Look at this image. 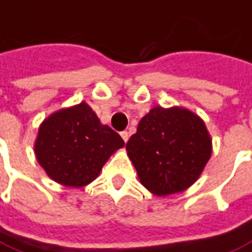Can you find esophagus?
Masks as SVG:
<instances>
[{"label":"esophagus","mask_w":252,"mask_h":252,"mask_svg":"<svg viewBox=\"0 0 252 252\" xmlns=\"http://www.w3.org/2000/svg\"><path fill=\"white\" fill-rule=\"evenodd\" d=\"M121 137H122V139L125 141V143L128 141V133H127V131H122V133H121Z\"/></svg>","instance_id":"34e87169"}]
</instances>
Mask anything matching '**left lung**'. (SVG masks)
I'll use <instances>...</instances> for the list:
<instances>
[{"label": "left lung", "instance_id": "8db88e82", "mask_svg": "<svg viewBox=\"0 0 252 252\" xmlns=\"http://www.w3.org/2000/svg\"><path fill=\"white\" fill-rule=\"evenodd\" d=\"M139 182L158 196L187 190L213 153V139L199 115L181 106H155L139 121L126 145Z\"/></svg>", "mask_w": 252, "mask_h": 252}]
</instances>
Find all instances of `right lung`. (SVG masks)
I'll return each instance as SVG.
<instances>
[{"label": "right lung", "instance_id": "add662e5", "mask_svg": "<svg viewBox=\"0 0 252 252\" xmlns=\"http://www.w3.org/2000/svg\"><path fill=\"white\" fill-rule=\"evenodd\" d=\"M125 142L86 103L54 111L39 125L34 142L37 162L54 182L66 187L88 186Z\"/></svg>", "mask_w": 252, "mask_h": 252}]
</instances>
